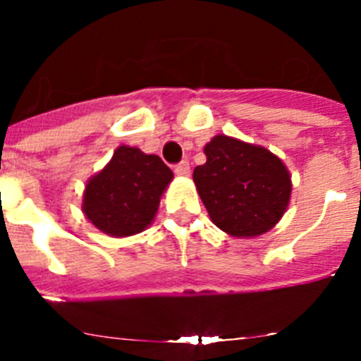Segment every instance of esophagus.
<instances>
[{"mask_svg": "<svg viewBox=\"0 0 361 361\" xmlns=\"http://www.w3.org/2000/svg\"><path fill=\"white\" fill-rule=\"evenodd\" d=\"M190 171H191L190 162H186V161H183L180 164L175 166V173L180 175V177H188V175H190Z\"/></svg>", "mask_w": 361, "mask_h": 361, "instance_id": "1", "label": "esophagus"}]
</instances>
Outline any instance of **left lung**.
<instances>
[{
  "label": "left lung",
  "mask_w": 361,
  "mask_h": 361,
  "mask_svg": "<svg viewBox=\"0 0 361 361\" xmlns=\"http://www.w3.org/2000/svg\"><path fill=\"white\" fill-rule=\"evenodd\" d=\"M206 162L193 183L213 224L237 238L260 237L275 228L291 200V173L260 145L215 135L204 146Z\"/></svg>",
  "instance_id": "obj_1"
}]
</instances>
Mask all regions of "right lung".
Here are the masks:
<instances>
[{"instance_id":"1","label":"right lung","mask_w":361,"mask_h":361,"mask_svg":"<svg viewBox=\"0 0 361 361\" xmlns=\"http://www.w3.org/2000/svg\"><path fill=\"white\" fill-rule=\"evenodd\" d=\"M171 180L173 171L159 155L121 145L103 170L86 180L81 209L99 231L132 237L152 224Z\"/></svg>"}]
</instances>
